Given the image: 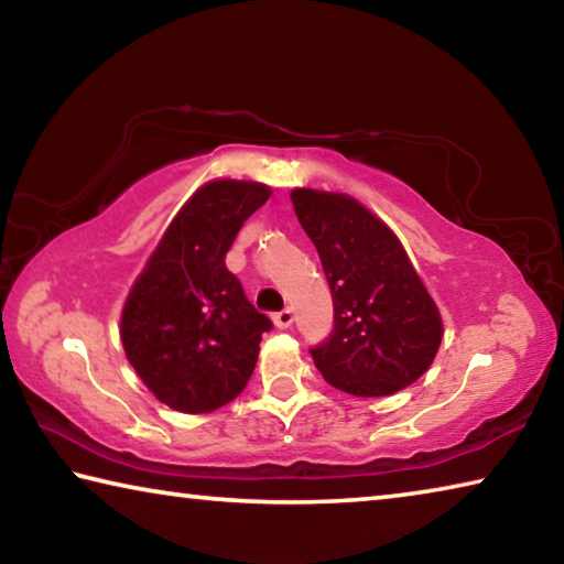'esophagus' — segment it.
<instances>
[{
	"label": "esophagus",
	"mask_w": 564,
	"mask_h": 564,
	"mask_svg": "<svg viewBox=\"0 0 564 564\" xmlns=\"http://www.w3.org/2000/svg\"><path fill=\"white\" fill-rule=\"evenodd\" d=\"M273 323H275V328H291V323H293V311L291 308H283V311H279V313H273Z\"/></svg>",
	"instance_id": "esophagus-1"
}]
</instances>
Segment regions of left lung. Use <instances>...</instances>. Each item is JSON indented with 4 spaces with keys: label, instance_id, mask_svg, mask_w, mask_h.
I'll return each mask as SVG.
<instances>
[{
    "label": "left lung",
    "instance_id": "obj_1",
    "mask_svg": "<svg viewBox=\"0 0 564 564\" xmlns=\"http://www.w3.org/2000/svg\"><path fill=\"white\" fill-rule=\"evenodd\" d=\"M291 202L333 295L330 336L311 348L321 376L358 398L415 383L441 348L443 321L403 243L346 194L293 188Z\"/></svg>",
    "mask_w": 564,
    "mask_h": 564
}]
</instances>
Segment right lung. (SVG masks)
<instances>
[{"label": "right lung", "mask_w": 564, "mask_h": 564, "mask_svg": "<svg viewBox=\"0 0 564 564\" xmlns=\"http://www.w3.org/2000/svg\"><path fill=\"white\" fill-rule=\"evenodd\" d=\"M269 196L271 188L256 181H208L169 224L123 303L127 358L151 393L178 413L231 403L273 326L224 261Z\"/></svg>", "instance_id": "add662e5"}]
</instances>
